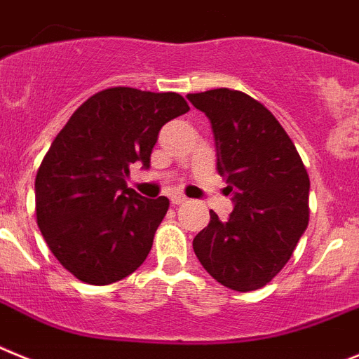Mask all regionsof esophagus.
Masks as SVG:
<instances>
[{"label": "esophagus", "mask_w": 359, "mask_h": 359, "mask_svg": "<svg viewBox=\"0 0 359 359\" xmlns=\"http://www.w3.org/2000/svg\"><path fill=\"white\" fill-rule=\"evenodd\" d=\"M170 200H172V203H175V205H179V203H184L187 202V196L182 195V193H172V196H170Z\"/></svg>", "instance_id": "1"}]
</instances>
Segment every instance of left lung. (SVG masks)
Here are the masks:
<instances>
[{"label": "left lung", "mask_w": 359, "mask_h": 359, "mask_svg": "<svg viewBox=\"0 0 359 359\" xmlns=\"http://www.w3.org/2000/svg\"><path fill=\"white\" fill-rule=\"evenodd\" d=\"M211 119L218 173L234 211L193 240L202 266L236 292L266 286L292 257L309 222V177L295 144L263 103L234 89L187 95Z\"/></svg>", "instance_id": "obj_1"}]
</instances>
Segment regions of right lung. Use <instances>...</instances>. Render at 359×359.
Returning a JSON list of instances; mask_svg holds the SVG:
<instances>
[{
  "label": "right lung",
  "mask_w": 359,
  "mask_h": 359,
  "mask_svg": "<svg viewBox=\"0 0 359 359\" xmlns=\"http://www.w3.org/2000/svg\"><path fill=\"white\" fill-rule=\"evenodd\" d=\"M189 111L177 93L109 87L73 112L35 177V215L59 263L76 279L105 286L147 259L166 216V196L127 187L130 163L150 166L161 127Z\"/></svg>",
  "instance_id": "right-lung-1"
}]
</instances>
